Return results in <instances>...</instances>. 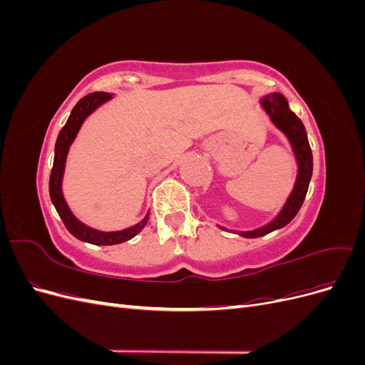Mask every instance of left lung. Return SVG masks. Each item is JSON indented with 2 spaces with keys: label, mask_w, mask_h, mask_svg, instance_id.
Masks as SVG:
<instances>
[{
  "label": "left lung",
  "mask_w": 365,
  "mask_h": 365,
  "mask_svg": "<svg viewBox=\"0 0 365 365\" xmlns=\"http://www.w3.org/2000/svg\"><path fill=\"white\" fill-rule=\"evenodd\" d=\"M260 106L263 108V111L268 114L272 125L279 130H282L284 137L289 140L298 170H297V178H295V184L291 195L288 196V200H286L279 215L275 216L269 224L256 230H250V231H236V235L248 237V239L264 236L271 233V231L283 228L284 225H288L291 222V220L295 217V215L298 213V210H300V207L303 205V201L309 189V182H311V178H312V165H314L312 150H311V146H309L303 121L291 111L286 97L280 93H269L260 98ZM219 228L225 230L220 225Z\"/></svg>",
  "instance_id": "1"
}]
</instances>
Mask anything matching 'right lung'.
I'll use <instances>...</instances> for the list:
<instances>
[{"instance_id":"right-lung-1","label":"right lung","mask_w":365,"mask_h":365,"mask_svg":"<svg viewBox=\"0 0 365 365\" xmlns=\"http://www.w3.org/2000/svg\"><path fill=\"white\" fill-rule=\"evenodd\" d=\"M111 98H113V94L109 93H91L82 97L81 101L76 103L67 120V123H65V126L61 129L58 135L56 146H54L53 169L50 173V197L54 208H56L58 215L62 219V222L74 237H77L82 242H88V244H93V245H117V244H121V242H126L134 236H137L140 231L145 228V225L149 220V212H148L146 216L134 227H129L120 231H98L85 225L73 215L62 193V178L65 172V163H67L68 150L73 145L74 138L77 137V132H79V129L82 128L83 121L86 120L88 115L93 114L98 106L103 105L108 101H111Z\"/></svg>"}]
</instances>
